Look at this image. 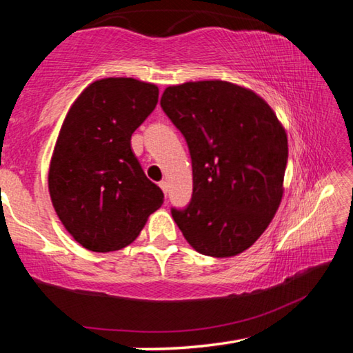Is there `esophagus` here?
Returning <instances> with one entry per match:
<instances>
[{"instance_id":"34e87169","label":"esophagus","mask_w":353,"mask_h":353,"mask_svg":"<svg viewBox=\"0 0 353 353\" xmlns=\"http://www.w3.org/2000/svg\"><path fill=\"white\" fill-rule=\"evenodd\" d=\"M159 187L160 188H162V191H163V193L166 194V193H168V182H166V181H162V182H159Z\"/></svg>"}]
</instances>
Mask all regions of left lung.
Here are the masks:
<instances>
[{
	"mask_svg": "<svg viewBox=\"0 0 353 353\" xmlns=\"http://www.w3.org/2000/svg\"><path fill=\"white\" fill-rule=\"evenodd\" d=\"M163 112L187 140L193 196L171 208L190 246L225 259L259 240L283 196L288 139L268 103L225 81L166 88Z\"/></svg>",
	"mask_w": 353,
	"mask_h": 353,
	"instance_id": "left-lung-1",
	"label": "left lung"
}]
</instances>
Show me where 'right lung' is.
I'll list each match as a JSON object with an SVG mask.
<instances>
[{"label":"right lung","mask_w":353,"mask_h":353,"mask_svg":"<svg viewBox=\"0 0 353 353\" xmlns=\"http://www.w3.org/2000/svg\"><path fill=\"white\" fill-rule=\"evenodd\" d=\"M157 101L154 83L105 77L90 83L63 119L48 188L63 227L88 250L126 248L163 204L162 190L130 148V137Z\"/></svg>","instance_id":"right-lung-1"}]
</instances>
